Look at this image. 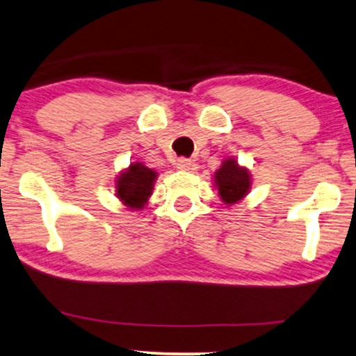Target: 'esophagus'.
<instances>
[{"label": "esophagus", "mask_w": 356, "mask_h": 356, "mask_svg": "<svg viewBox=\"0 0 356 356\" xmlns=\"http://www.w3.org/2000/svg\"><path fill=\"white\" fill-rule=\"evenodd\" d=\"M177 168L178 170H183V171L191 170V160H188V158H178V160H177Z\"/></svg>", "instance_id": "1"}]
</instances>
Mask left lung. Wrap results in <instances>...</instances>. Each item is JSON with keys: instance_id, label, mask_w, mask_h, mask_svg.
<instances>
[{"instance_id": "8db88e82", "label": "left lung", "mask_w": 356, "mask_h": 356, "mask_svg": "<svg viewBox=\"0 0 356 356\" xmlns=\"http://www.w3.org/2000/svg\"><path fill=\"white\" fill-rule=\"evenodd\" d=\"M218 193L226 204H234L244 198L251 188V175L248 168L238 165L234 158L222 161L221 168L214 173Z\"/></svg>"}]
</instances>
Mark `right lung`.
<instances>
[{
	"label": "right lung",
	"instance_id": "right-lung-1",
	"mask_svg": "<svg viewBox=\"0 0 356 356\" xmlns=\"http://www.w3.org/2000/svg\"><path fill=\"white\" fill-rule=\"evenodd\" d=\"M155 179L156 171L135 161L117 178V198L134 211L142 209L150 198Z\"/></svg>",
	"mask_w": 356,
	"mask_h": 356
}]
</instances>
